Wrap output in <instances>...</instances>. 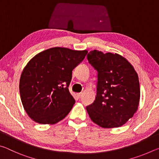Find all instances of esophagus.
Here are the masks:
<instances>
[{"mask_svg": "<svg viewBox=\"0 0 159 159\" xmlns=\"http://www.w3.org/2000/svg\"><path fill=\"white\" fill-rule=\"evenodd\" d=\"M77 95H78V98H82V96H83V93H78V94H77Z\"/></svg>", "mask_w": 159, "mask_h": 159, "instance_id": "1", "label": "esophagus"}]
</instances>
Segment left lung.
<instances>
[{
  "label": "left lung",
  "mask_w": 159,
  "mask_h": 159,
  "mask_svg": "<svg viewBox=\"0 0 159 159\" xmlns=\"http://www.w3.org/2000/svg\"><path fill=\"white\" fill-rule=\"evenodd\" d=\"M87 57L98 72L95 100L86 107L90 119L103 128L122 126L138 111L140 99L138 74L117 53L94 50Z\"/></svg>",
  "instance_id": "8db88e82"
}]
</instances>
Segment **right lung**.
Instances as JSON below:
<instances>
[{"instance_id": "1", "label": "right lung", "mask_w": 159, "mask_h": 159, "mask_svg": "<svg viewBox=\"0 0 159 159\" xmlns=\"http://www.w3.org/2000/svg\"><path fill=\"white\" fill-rule=\"evenodd\" d=\"M87 53L55 47L29 60L21 74L20 93L24 109L34 121L53 125L68 115L75 103L68 88L72 70Z\"/></svg>"}]
</instances>
